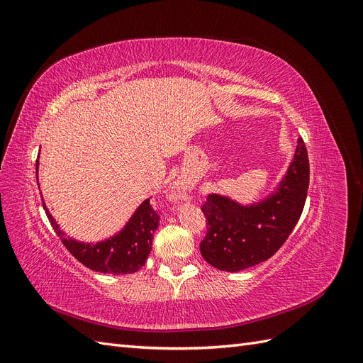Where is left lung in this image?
Instances as JSON below:
<instances>
[{"label":"left lung","mask_w":363,"mask_h":363,"mask_svg":"<svg viewBox=\"0 0 363 363\" xmlns=\"http://www.w3.org/2000/svg\"><path fill=\"white\" fill-rule=\"evenodd\" d=\"M309 157L303 138L276 192L257 204L242 206L211 194L201 206L207 233L200 251L212 267L236 272L265 262L286 242L298 223L309 189Z\"/></svg>","instance_id":"1"}]
</instances>
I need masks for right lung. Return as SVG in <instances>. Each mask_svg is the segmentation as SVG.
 Here are the masks:
<instances>
[{
    "label": "right lung",
    "instance_id": "1",
    "mask_svg": "<svg viewBox=\"0 0 363 363\" xmlns=\"http://www.w3.org/2000/svg\"><path fill=\"white\" fill-rule=\"evenodd\" d=\"M38 164L36 160V179ZM43 208H45L54 232L57 233L62 244L77 260L92 271L113 274V276L136 272L145 265L152 245V233L159 227L160 219L148 199L138 207L127 225L118 235L96 244H84L68 238L62 232L56 219L45 207V203H43Z\"/></svg>",
    "mask_w": 363,
    "mask_h": 363
}]
</instances>
